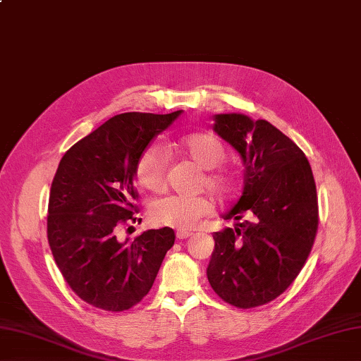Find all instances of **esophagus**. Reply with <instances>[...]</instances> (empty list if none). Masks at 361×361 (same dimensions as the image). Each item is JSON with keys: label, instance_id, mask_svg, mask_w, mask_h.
Listing matches in <instances>:
<instances>
[{"label": "esophagus", "instance_id": "obj_1", "mask_svg": "<svg viewBox=\"0 0 361 361\" xmlns=\"http://www.w3.org/2000/svg\"><path fill=\"white\" fill-rule=\"evenodd\" d=\"M192 235V233L191 231H185V230H178V233H176V237H178V239H188V237H191Z\"/></svg>", "mask_w": 361, "mask_h": 361}]
</instances>
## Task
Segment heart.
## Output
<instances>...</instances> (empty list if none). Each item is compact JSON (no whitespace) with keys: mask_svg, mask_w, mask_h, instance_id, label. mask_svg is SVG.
I'll return each instance as SVG.
<instances>
[{"mask_svg":"<svg viewBox=\"0 0 361 361\" xmlns=\"http://www.w3.org/2000/svg\"><path fill=\"white\" fill-rule=\"evenodd\" d=\"M174 147L205 170L204 183L219 196H228L234 190V179L217 166L225 161V147L211 133H191L182 136ZM166 154L159 145H150L139 156L136 164V180L145 191H161L165 183ZM213 209L211 200L204 196H166L157 200L152 208V219L159 225L188 230L196 226L202 217Z\"/></svg>","mask_w":361,"mask_h":361,"instance_id":"b5f03b06","label":"heart"}]
</instances>
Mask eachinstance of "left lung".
Wrapping results in <instances>:
<instances>
[{
	"label": "left lung",
	"instance_id": "obj_1",
	"mask_svg": "<svg viewBox=\"0 0 361 361\" xmlns=\"http://www.w3.org/2000/svg\"><path fill=\"white\" fill-rule=\"evenodd\" d=\"M213 130L239 153L243 191L222 217L234 228L213 234L207 277L226 303H269L294 282L314 245L317 191L305 153L265 119L214 114Z\"/></svg>",
	"mask_w": 361,
	"mask_h": 361
}]
</instances>
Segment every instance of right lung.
<instances>
[{"label": "right lung", "mask_w": 361, "mask_h": 361, "mask_svg": "<svg viewBox=\"0 0 361 361\" xmlns=\"http://www.w3.org/2000/svg\"><path fill=\"white\" fill-rule=\"evenodd\" d=\"M180 113L116 114L78 140L58 165L49 197L50 250L75 294L99 310L119 312L142 300L174 245L169 226L133 240L116 235L121 225L136 222L139 156Z\"/></svg>", "instance_id": "add662e5"}]
</instances>
